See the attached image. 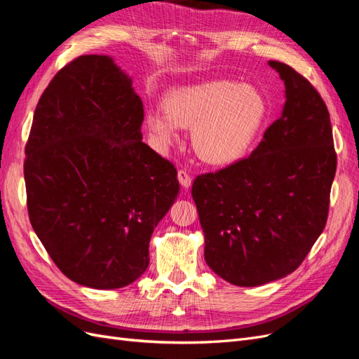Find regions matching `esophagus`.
Wrapping results in <instances>:
<instances>
[{"label": "esophagus", "instance_id": "obj_1", "mask_svg": "<svg viewBox=\"0 0 359 359\" xmlns=\"http://www.w3.org/2000/svg\"><path fill=\"white\" fill-rule=\"evenodd\" d=\"M178 181H180V184L181 186L184 187V189H189L190 186H191V178H190V175L189 173L186 172V170H178Z\"/></svg>", "mask_w": 359, "mask_h": 359}]
</instances>
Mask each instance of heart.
Returning <instances> with one entry per match:
<instances>
[{
  "instance_id": "obj_1",
  "label": "heart",
  "mask_w": 359,
  "mask_h": 359,
  "mask_svg": "<svg viewBox=\"0 0 359 359\" xmlns=\"http://www.w3.org/2000/svg\"><path fill=\"white\" fill-rule=\"evenodd\" d=\"M265 118L266 102L255 86L210 81L169 93L165 107L145 114V126L161 151L177 142L181 127H193L198 156L210 165L226 166L247 156Z\"/></svg>"
}]
</instances>
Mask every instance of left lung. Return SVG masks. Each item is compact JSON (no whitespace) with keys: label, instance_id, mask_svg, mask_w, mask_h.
<instances>
[{"label":"left lung","instance_id":"obj_1","mask_svg":"<svg viewBox=\"0 0 359 359\" xmlns=\"http://www.w3.org/2000/svg\"><path fill=\"white\" fill-rule=\"evenodd\" d=\"M268 66L285 83L280 118L247 158L199 175L191 187L206 264L243 287L280 280L301 265L327 224L337 168L319 93L287 64Z\"/></svg>","mask_w":359,"mask_h":359}]
</instances>
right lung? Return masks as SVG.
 I'll return each instance as SVG.
<instances>
[{
  "label": "right lung",
  "mask_w": 359,
  "mask_h": 359,
  "mask_svg": "<svg viewBox=\"0 0 359 359\" xmlns=\"http://www.w3.org/2000/svg\"><path fill=\"white\" fill-rule=\"evenodd\" d=\"M142 121L132 78L109 55L76 58L37 103L24 165L29 222L74 283L136 281L178 198L177 169L142 142Z\"/></svg>",
  "instance_id": "1"
}]
</instances>
